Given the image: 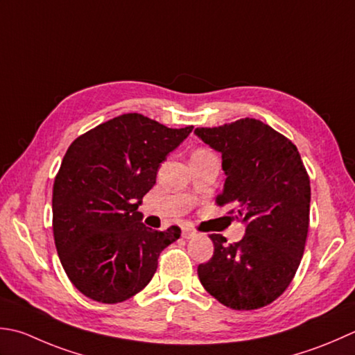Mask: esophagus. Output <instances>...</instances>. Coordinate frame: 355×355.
<instances>
[{
  "mask_svg": "<svg viewBox=\"0 0 355 355\" xmlns=\"http://www.w3.org/2000/svg\"><path fill=\"white\" fill-rule=\"evenodd\" d=\"M183 239H186V240H189V239H192V237H196V235H197V232L196 231H192V229L191 227H184L183 229Z\"/></svg>",
  "mask_w": 355,
  "mask_h": 355,
  "instance_id": "esophagus-1",
  "label": "esophagus"
}]
</instances>
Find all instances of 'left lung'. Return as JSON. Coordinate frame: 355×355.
Instances as JSON below:
<instances>
[{
  "mask_svg": "<svg viewBox=\"0 0 355 355\" xmlns=\"http://www.w3.org/2000/svg\"><path fill=\"white\" fill-rule=\"evenodd\" d=\"M196 135L221 154L226 180L215 201L246 225L234 245L209 235L214 255L198 266V279L227 308L266 306L293 282L306 245L311 184L302 157L293 141L255 118L197 128Z\"/></svg>",
  "mask_w": 355,
  "mask_h": 355,
  "instance_id": "1",
  "label": "left lung"
}]
</instances>
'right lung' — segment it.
<instances>
[{"instance_id":"add662e5","label":"right lung","mask_w":355,"mask_h":355,"mask_svg":"<svg viewBox=\"0 0 355 355\" xmlns=\"http://www.w3.org/2000/svg\"><path fill=\"white\" fill-rule=\"evenodd\" d=\"M192 129L124 114L69 146L53 183L52 227L61 265L81 294L121 303L152 280L159 252L182 229L146 227L137 209L159 164Z\"/></svg>"}]
</instances>
